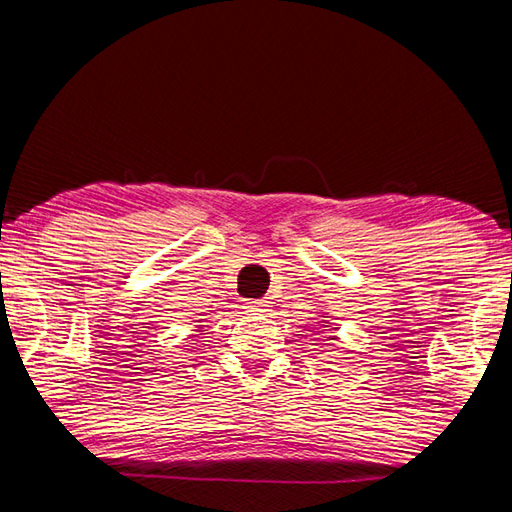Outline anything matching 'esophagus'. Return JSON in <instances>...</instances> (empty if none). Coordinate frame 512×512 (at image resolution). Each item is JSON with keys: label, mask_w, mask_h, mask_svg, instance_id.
I'll return each instance as SVG.
<instances>
[{"label": "esophagus", "mask_w": 512, "mask_h": 512, "mask_svg": "<svg viewBox=\"0 0 512 512\" xmlns=\"http://www.w3.org/2000/svg\"><path fill=\"white\" fill-rule=\"evenodd\" d=\"M270 308V301L266 299H253V301H246V312L250 314H264Z\"/></svg>", "instance_id": "esophagus-1"}]
</instances>
